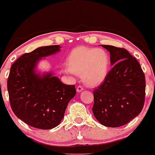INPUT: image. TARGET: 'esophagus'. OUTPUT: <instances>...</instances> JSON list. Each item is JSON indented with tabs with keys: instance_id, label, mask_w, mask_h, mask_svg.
I'll list each match as a JSON object with an SVG mask.
<instances>
[{
	"instance_id": "1",
	"label": "esophagus",
	"mask_w": 155,
	"mask_h": 155,
	"mask_svg": "<svg viewBox=\"0 0 155 155\" xmlns=\"http://www.w3.org/2000/svg\"><path fill=\"white\" fill-rule=\"evenodd\" d=\"M83 90H84V87L82 86H81V85H79V86L76 87V91H77V92H79V93L82 91Z\"/></svg>"
}]
</instances>
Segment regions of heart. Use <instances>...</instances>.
I'll use <instances>...</instances> for the list:
<instances>
[{"instance_id": "obj_1", "label": "heart", "mask_w": 155, "mask_h": 155, "mask_svg": "<svg viewBox=\"0 0 155 155\" xmlns=\"http://www.w3.org/2000/svg\"><path fill=\"white\" fill-rule=\"evenodd\" d=\"M67 67L71 72L81 75L85 84L95 87L102 83L107 76L109 58L100 48L79 47L69 54Z\"/></svg>"}]
</instances>
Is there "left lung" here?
Returning <instances> with one entry per match:
<instances>
[{
    "label": "left lung",
    "instance_id": "8db88e82",
    "mask_svg": "<svg viewBox=\"0 0 155 155\" xmlns=\"http://www.w3.org/2000/svg\"><path fill=\"white\" fill-rule=\"evenodd\" d=\"M102 47L110 52L113 68L94 90L92 112L103 125L120 127L138 116L143 107L145 75L136 58L125 49Z\"/></svg>",
    "mask_w": 155,
    "mask_h": 155
}]
</instances>
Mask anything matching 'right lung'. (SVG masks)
<instances>
[{"label":"right lung","mask_w":155,"mask_h":155,"mask_svg":"<svg viewBox=\"0 0 155 155\" xmlns=\"http://www.w3.org/2000/svg\"><path fill=\"white\" fill-rule=\"evenodd\" d=\"M59 45L35 49L12 64L7 80L11 107L19 120L33 127L49 130L63 120L68 104L76 93L75 85H67L52 74L35 73L41 58L60 51Z\"/></svg>","instance_id":"obj_1"}]
</instances>
